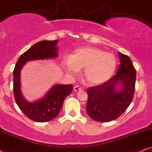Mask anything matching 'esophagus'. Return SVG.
Masks as SVG:
<instances>
[{
  "label": "esophagus",
  "mask_w": 152,
  "mask_h": 152,
  "mask_svg": "<svg viewBox=\"0 0 152 152\" xmlns=\"http://www.w3.org/2000/svg\"><path fill=\"white\" fill-rule=\"evenodd\" d=\"M73 89H74L75 91H81L82 90V88L80 87V86H75L74 88H73Z\"/></svg>",
  "instance_id": "34e87169"
}]
</instances>
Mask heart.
<instances>
[{
  "label": "heart",
  "instance_id": "b5f03b06",
  "mask_svg": "<svg viewBox=\"0 0 152 152\" xmlns=\"http://www.w3.org/2000/svg\"><path fill=\"white\" fill-rule=\"evenodd\" d=\"M116 65L117 60L113 54L91 46L77 48L63 61L65 70L72 75L84 69L83 79L90 85H100L109 80Z\"/></svg>",
  "mask_w": 152,
  "mask_h": 152
}]
</instances>
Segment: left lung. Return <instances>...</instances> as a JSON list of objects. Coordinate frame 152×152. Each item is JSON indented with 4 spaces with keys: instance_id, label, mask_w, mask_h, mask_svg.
<instances>
[{
    "instance_id": "1",
    "label": "left lung",
    "mask_w": 152,
    "mask_h": 152,
    "mask_svg": "<svg viewBox=\"0 0 152 152\" xmlns=\"http://www.w3.org/2000/svg\"><path fill=\"white\" fill-rule=\"evenodd\" d=\"M118 54L121 64L117 73L102 85L89 87L87 90L86 109L88 115L96 121L109 122L118 118L133 99L136 70L128 56ZM118 85L120 89L117 91Z\"/></svg>"
}]
</instances>
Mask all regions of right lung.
Listing matches in <instances>:
<instances>
[{
	"label": "right lung",
	"mask_w": 152,
	"mask_h": 152,
	"mask_svg": "<svg viewBox=\"0 0 152 152\" xmlns=\"http://www.w3.org/2000/svg\"><path fill=\"white\" fill-rule=\"evenodd\" d=\"M57 40L41 41L33 45L19 58L13 70V91L15 102L22 112L29 119L44 123L58 115L65 99L72 92V85H56L42 99L29 102L20 90V71L27 61L57 57Z\"/></svg>",
	"instance_id": "1"
}]
</instances>
